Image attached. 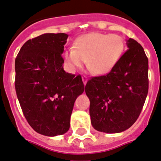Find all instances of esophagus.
I'll return each mask as SVG.
<instances>
[{
    "mask_svg": "<svg viewBox=\"0 0 161 161\" xmlns=\"http://www.w3.org/2000/svg\"><path fill=\"white\" fill-rule=\"evenodd\" d=\"M82 82H83V83H84V85H86V82H87V78L86 77V76H82Z\"/></svg>",
    "mask_w": 161,
    "mask_h": 161,
    "instance_id": "obj_1",
    "label": "esophagus"
}]
</instances>
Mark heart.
Returning a JSON list of instances; mask_svg holds the SVG:
<instances>
[{
    "label": "heart",
    "mask_w": 161,
    "mask_h": 161,
    "mask_svg": "<svg viewBox=\"0 0 161 161\" xmlns=\"http://www.w3.org/2000/svg\"><path fill=\"white\" fill-rule=\"evenodd\" d=\"M124 51V42L116 34L92 32L76 38L73 49L65 50L62 58L70 72L83 66L94 75L109 74L118 64Z\"/></svg>",
    "instance_id": "heart-1"
}]
</instances>
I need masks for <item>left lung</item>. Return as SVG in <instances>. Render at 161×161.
<instances>
[{
    "instance_id": "1",
    "label": "left lung",
    "mask_w": 161,
    "mask_h": 161,
    "mask_svg": "<svg viewBox=\"0 0 161 161\" xmlns=\"http://www.w3.org/2000/svg\"><path fill=\"white\" fill-rule=\"evenodd\" d=\"M128 50L107 75L94 77L85 86L90 99L91 124L105 133L128 129L140 115L148 91V60L136 40L127 39Z\"/></svg>"
}]
</instances>
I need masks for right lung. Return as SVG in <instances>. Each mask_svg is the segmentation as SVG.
Segmentation results:
<instances>
[{"instance_id":"obj_1","label":"right lung","mask_w":161,"mask_h":161,"mask_svg":"<svg viewBox=\"0 0 161 161\" xmlns=\"http://www.w3.org/2000/svg\"><path fill=\"white\" fill-rule=\"evenodd\" d=\"M68 35L44 34L22 46L15 60V88L32 128L46 136L70 128L74 104L84 91L80 75L66 73L61 54Z\"/></svg>"}]
</instances>
